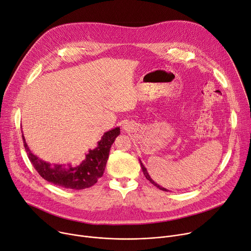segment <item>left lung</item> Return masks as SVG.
Wrapping results in <instances>:
<instances>
[{
  "label": "left lung",
  "mask_w": 251,
  "mask_h": 251,
  "mask_svg": "<svg viewBox=\"0 0 251 251\" xmlns=\"http://www.w3.org/2000/svg\"><path fill=\"white\" fill-rule=\"evenodd\" d=\"M140 165H141V168H142V171H143V173H144V175H145V177L151 182V183L154 185V186H156L157 188H159V189H160V190H163V191H169L168 189H166V188H164V187H162V186H160V185H159V184H157L156 183V182L150 177V175L148 174V171H147V169L145 168V166L143 165V163L140 161Z\"/></svg>",
  "instance_id": "left-lung-1"
}]
</instances>
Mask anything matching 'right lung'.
Listing matches in <instances>:
<instances>
[{
	"label": "right lung",
	"mask_w": 251,
	"mask_h": 251,
	"mask_svg": "<svg viewBox=\"0 0 251 251\" xmlns=\"http://www.w3.org/2000/svg\"><path fill=\"white\" fill-rule=\"evenodd\" d=\"M120 134V127H116L104 133L97 147L90 149L86 154L84 160L76 166L68 164H54L43 161L34 155L28 147L24 135L22 134L24 146L31 163L38 171L41 177L52 184L67 189H85L93 186L98 179L102 177L106 163L109 157V152L112 144Z\"/></svg>",
	"instance_id": "obj_1"
}]
</instances>
